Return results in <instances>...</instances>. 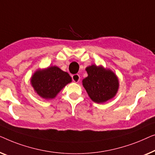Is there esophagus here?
<instances>
[{
  "mask_svg": "<svg viewBox=\"0 0 155 155\" xmlns=\"http://www.w3.org/2000/svg\"><path fill=\"white\" fill-rule=\"evenodd\" d=\"M72 80L74 82L78 83L80 81V77L78 74H74L72 75Z\"/></svg>",
  "mask_w": 155,
  "mask_h": 155,
  "instance_id": "1",
  "label": "esophagus"
}]
</instances>
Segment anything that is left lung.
<instances>
[{
	"label": "left lung",
	"mask_w": 155,
	"mask_h": 155,
	"mask_svg": "<svg viewBox=\"0 0 155 155\" xmlns=\"http://www.w3.org/2000/svg\"><path fill=\"white\" fill-rule=\"evenodd\" d=\"M88 77L82 81L90 98L96 103H104L114 97L119 88V78L111 69L102 65L87 67Z\"/></svg>",
	"instance_id": "8db88e82"
}]
</instances>
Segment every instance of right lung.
<instances>
[{"label": "right lung", "mask_w": 155, "mask_h": 155, "mask_svg": "<svg viewBox=\"0 0 155 155\" xmlns=\"http://www.w3.org/2000/svg\"><path fill=\"white\" fill-rule=\"evenodd\" d=\"M71 77L57 66L38 69L30 78L35 93L45 100H52L71 82Z\"/></svg>", "instance_id": "obj_1"}]
</instances>
